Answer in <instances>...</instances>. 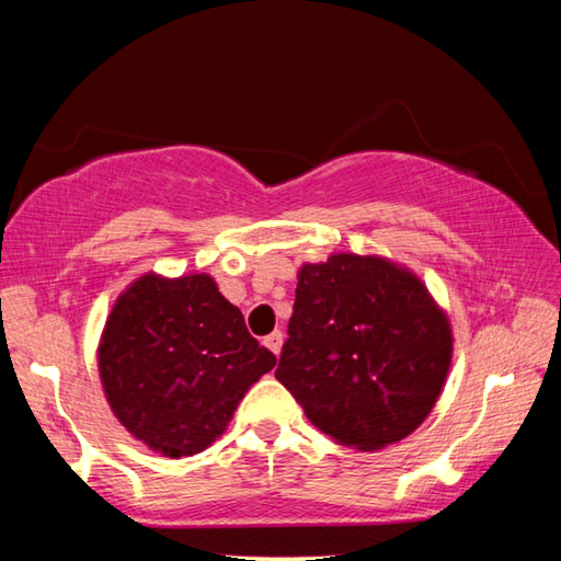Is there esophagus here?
Segmentation results:
<instances>
[{
    "mask_svg": "<svg viewBox=\"0 0 561 561\" xmlns=\"http://www.w3.org/2000/svg\"><path fill=\"white\" fill-rule=\"evenodd\" d=\"M282 341H284V334H282L279 329H277V331H272L270 336H264V346H267L274 356H279V351H282Z\"/></svg>",
    "mask_w": 561,
    "mask_h": 561,
    "instance_id": "1",
    "label": "esophagus"
}]
</instances>
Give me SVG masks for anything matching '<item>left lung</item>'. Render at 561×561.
Returning a JSON list of instances; mask_svg holds the SVG:
<instances>
[{
	"mask_svg": "<svg viewBox=\"0 0 561 561\" xmlns=\"http://www.w3.org/2000/svg\"><path fill=\"white\" fill-rule=\"evenodd\" d=\"M277 381L321 433L356 450L403 440L453 358L445 311L411 270L374 254L301 264Z\"/></svg>",
	"mask_w": 561,
	"mask_h": 561,
	"instance_id": "left-lung-1",
	"label": "left lung"
}]
</instances>
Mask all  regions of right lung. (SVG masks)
<instances>
[{
    "instance_id": "add662e5",
    "label": "right lung",
    "mask_w": 561,
    "mask_h": 561,
    "mask_svg": "<svg viewBox=\"0 0 561 561\" xmlns=\"http://www.w3.org/2000/svg\"><path fill=\"white\" fill-rule=\"evenodd\" d=\"M274 364L210 274H144L113 304L99 344L111 411L165 458L220 438L247 388Z\"/></svg>"
}]
</instances>
